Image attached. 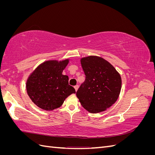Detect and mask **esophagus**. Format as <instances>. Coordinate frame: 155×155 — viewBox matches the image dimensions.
I'll list each match as a JSON object with an SVG mask.
<instances>
[{"mask_svg": "<svg viewBox=\"0 0 155 155\" xmlns=\"http://www.w3.org/2000/svg\"><path fill=\"white\" fill-rule=\"evenodd\" d=\"M78 87H79V86L77 85H76V86H74V88H75V91H78Z\"/></svg>", "mask_w": 155, "mask_h": 155, "instance_id": "obj_1", "label": "esophagus"}]
</instances>
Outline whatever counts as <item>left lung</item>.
<instances>
[{
  "instance_id": "obj_1",
  "label": "left lung",
  "mask_w": 155,
  "mask_h": 155,
  "mask_svg": "<svg viewBox=\"0 0 155 155\" xmlns=\"http://www.w3.org/2000/svg\"><path fill=\"white\" fill-rule=\"evenodd\" d=\"M85 80L76 96L81 105L91 113L105 110L118 100L121 87L120 74L107 61L97 56L81 59Z\"/></svg>"
}]
</instances>
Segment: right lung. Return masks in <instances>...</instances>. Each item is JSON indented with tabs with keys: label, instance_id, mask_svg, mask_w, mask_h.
<instances>
[{
	"label": "right lung",
	"instance_id": "obj_1",
	"mask_svg": "<svg viewBox=\"0 0 155 155\" xmlns=\"http://www.w3.org/2000/svg\"><path fill=\"white\" fill-rule=\"evenodd\" d=\"M68 62V59L48 61L31 73L26 82V91L37 107L52 110L61 106L68 96L76 93L74 88L68 85V77L62 74Z\"/></svg>",
	"mask_w": 155,
	"mask_h": 155
}]
</instances>
